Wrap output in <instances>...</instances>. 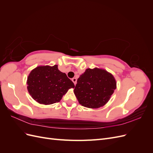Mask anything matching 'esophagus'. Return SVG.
I'll list each match as a JSON object with an SVG mask.
<instances>
[{"mask_svg":"<svg viewBox=\"0 0 153 153\" xmlns=\"http://www.w3.org/2000/svg\"><path fill=\"white\" fill-rule=\"evenodd\" d=\"M76 78H72V81H73V82L74 83V84L75 85H76Z\"/></svg>","mask_w":153,"mask_h":153,"instance_id":"esophagus-1","label":"esophagus"}]
</instances>
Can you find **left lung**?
I'll return each instance as SVG.
<instances>
[{"mask_svg":"<svg viewBox=\"0 0 153 153\" xmlns=\"http://www.w3.org/2000/svg\"><path fill=\"white\" fill-rule=\"evenodd\" d=\"M115 89L112 74L103 69L88 68L78 78L74 93L82 106L98 108L108 102Z\"/></svg>","mask_w":153,"mask_h":153,"instance_id":"obj_1","label":"left lung"}]
</instances>
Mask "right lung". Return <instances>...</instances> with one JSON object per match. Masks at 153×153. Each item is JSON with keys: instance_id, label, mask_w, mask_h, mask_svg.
<instances>
[{"instance_id": "obj_1", "label": "right lung", "mask_w": 153, "mask_h": 153, "mask_svg": "<svg viewBox=\"0 0 153 153\" xmlns=\"http://www.w3.org/2000/svg\"><path fill=\"white\" fill-rule=\"evenodd\" d=\"M27 90L32 98L43 105L59 102L68 89L75 87L57 65L41 66L32 70L27 78Z\"/></svg>"}]
</instances>
